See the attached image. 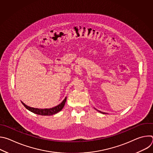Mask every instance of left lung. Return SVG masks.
I'll return each mask as SVG.
<instances>
[{"mask_svg":"<svg viewBox=\"0 0 153 153\" xmlns=\"http://www.w3.org/2000/svg\"><path fill=\"white\" fill-rule=\"evenodd\" d=\"M99 112H100V113H102V114H105V113H103V112H101V111H98Z\"/></svg>","mask_w":153,"mask_h":153,"instance_id":"1","label":"left lung"}]
</instances>
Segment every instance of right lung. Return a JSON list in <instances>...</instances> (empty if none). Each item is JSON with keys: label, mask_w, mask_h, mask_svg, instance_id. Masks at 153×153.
<instances>
[{"label": "right lung", "mask_w": 153, "mask_h": 153, "mask_svg": "<svg viewBox=\"0 0 153 153\" xmlns=\"http://www.w3.org/2000/svg\"><path fill=\"white\" fill-rule=\"evenodd\" d=\"M66 100H67V97H65V99L59 105H58L55 107H53L52 108H49V109H39V108H31V107L28 106L23 102L22 103L24 106L27 109V110H28L29 111H31L33 113H35L39 115H42V116H51V115L55 114L58 112H59L60 111H61L65 105V102H66Z\"/></svg>", "instance_id": "obj_1"}]
</instances>
